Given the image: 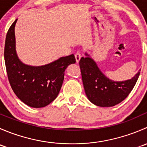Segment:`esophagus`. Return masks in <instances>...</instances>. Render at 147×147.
Returning a JSON list of instances; mask_svg holds the SVG:
<instances>
[{
  "mask_svg": "<svg viewBox=\"0 0 147 147\" xmlns=\"http://www.w3.org/2000/svg\"><path fill=\"white\" fill-rule=\"evenodd\" d=\"M75 60H76L77 63H79V62H80V58H81V53H80V52H78V53H75Z\"/></svg>",
  "mask_w": 147,
  "mask_h": 147,
  "instance_id": "esophagus-1",
  "label": "esophagus"
}]
</instances>
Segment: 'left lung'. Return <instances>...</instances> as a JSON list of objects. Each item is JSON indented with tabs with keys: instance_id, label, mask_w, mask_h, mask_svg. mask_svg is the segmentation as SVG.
I'll use <instances>...</instances> for the list:
<instances>
[{
	"instance_id": "1",
	"label": "left lung",
	"mask_w": 147,
	"mask_h": 147,
	"mask_svg": "<svg viewBox=\"0 0 147 147\" xmlns=\"http://www.w3.org/2000/svg\"><path fill=\"white\" fill-rule=\"evenodd\" d=\"M84 55L79 63L84 92L88 100L94 105L103 107L115 106L122 102L134 88L140 72L129 80H112L100 70L90 54L85 52Z\"/></svg>"
}]
</instances>
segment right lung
Instances as JSON below:
<instances>
[{
  "label": "right lung",
  "mask_w": 147,
  "mask_h": 147,
  "mask_svg": "<svg viewBox=\"0 0 147 147\" xmlns=\"http://www.w3.org/2000/svg\"><path fill=\"white\" fill-rule=\"evenodd\" d=\"M17 20L11 25L5 38L4 58L8 80L14 93L23 103L30 107H44L57 97L65 69L76 60L74 55H70L40 66L23 63L16 52L15 26Z\"/></svg>",
  "instance_id": "add662e5"
}]
</instances>
